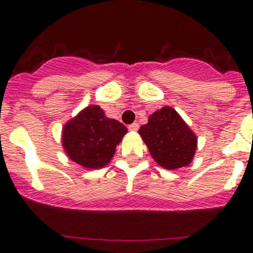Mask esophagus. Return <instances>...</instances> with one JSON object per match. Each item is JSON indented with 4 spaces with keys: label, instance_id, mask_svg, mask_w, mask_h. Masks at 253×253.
<instances>
[{
    "label": "esophagus",
    "instance_id": "obj_1",
    "mask_svg": "<svg viewBox=\"0 0 253 253\" xmlns=\"http://www.w3.org/2000/svg\"><path fill=\"white\" fill-rule=\"evenodd\" d=\"M128 129L131 131H137L138 129H139V124H138V123H133V124L129 125Z\"/></svg>",
    "mask_w": 253,
    "mask_h": 253
}]
</instances>
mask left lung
<instances>
[{"mask_svg":"<svg viewBox=\"0 0 253 253\" xmlns=\"http://www.w3.org/2000/svg\"><path fill=\"white\" fill-rule=\"evenodd\" d=\"M139 134L153 160L167 169H177L191 163L198 138L180 114L169 106L162 107L142 125Z\"/></svg>","mask_w":253,"mask_h":253,"instance_id":"1","label":"left lung"}]
</instances>
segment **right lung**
I'll use <instances>...</instances> for the list:
<instances>
[{"label": "right lung", "instance_id": "add662e5", "mask_svg": "<svg viewBox=\"0 0 253 253\" xmlns=\"http://www.w3.org/2000/svg\"><path fill=\"white\" fill-rule=\"evenodd\" d=\"M126 128L109 119L99 105H90L63 126L62 144L73 162L84 169H102L110 162Z\"/></svg>", "mask_w": 253, "mask_h": 253}]
</instances>
